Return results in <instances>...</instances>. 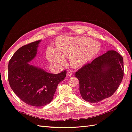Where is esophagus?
Returning a JSON list of instances; mask_svg holds the SVG:
<instances>
[{"label":"esophagus","mask_w":132,"mask_h":132,"mask_svg":"<svg viewBox=\"0 0 132 132\" xmlns=\"http://www.w3.org/2000/svg\"><path fill=\"white\" fill-rule=\"evenodd\" d=\"M67 75L68 76H69V77H71V76L73 75V74H72V73H71V71H68V72L67 73Z\"/></svg>","instance_id":"1"}]
</instances>
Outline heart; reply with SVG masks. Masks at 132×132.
Returning <instances> with one entry per match:
<instances>
[{"instance_id": "1", "label": "heart", "mask_w": 132, "mask_h": 132, "mask_svg": "<svg viewBox=\"0 0 132 132\" xmlns=\"http://www.w3.org/2000/svg\"><path fill=\"white\" fill-rule=\"evenodd\" d=\"M56 50L50 47L47 51L49 61L54 64L62 65L64 63L63 57H69L71 65L79 68L90 61L101 50L98 42L85 37H59L56 41Z\"/></svg>"}]
</instances>
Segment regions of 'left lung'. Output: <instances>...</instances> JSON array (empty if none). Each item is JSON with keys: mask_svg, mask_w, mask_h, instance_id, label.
Listing matches in <instances>:
<instances>
[{"mask_svg": "<svg viewBox=\"0 0 132 132\" xmlns=\"http://www.w3.org/2000/svg\"><path fill=\"white\" fill-rule=\"evenodd\" d=\"M123 71V57L113 50L86 64L75 73L82 98L97 103L111 96L122 82Z\"/></svg>", "mask_w": 132, "mask_h": 132, "instance_id": "obj_1", "label": "left lung"}]
</instances>
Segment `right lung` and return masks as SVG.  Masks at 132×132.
Wrapping results in <instances>:
<instances>
[{"instance_id": "obj_1", "label": "right lung", "mask_w": 132, "mask_h": 132, "mask_svg": "<svg viewBox=\"0 0 132 132\" xmlns=\"http://www.w3.org/2000/svg\"><path fill=\"white\" fill-rule=\"evenodd\" d=\"M41 40L27 44L15 52L9 62L8 80L14 93L31 106L41 107L53 100L58 84L66 77L65 70L52 74L30 63L37 54Z\"/></svg>"}]
</instances>
